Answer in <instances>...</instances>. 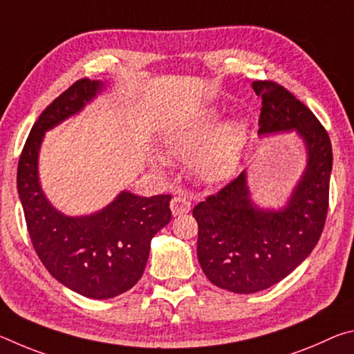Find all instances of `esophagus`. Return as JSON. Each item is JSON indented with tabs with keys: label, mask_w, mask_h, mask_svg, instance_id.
I'll use <instances>...</instances> for the list:
<instances>
[{
	"label": "esophagus",
	"mask_w": 354,
	"mask_h": 354,
	"mask_svg": "<svg viewBox=\"0 0 354 354\" xmlns=\"http://www.w3.org/2000/svg\"><path fill=\"white\" fill-rule=\"evenodd\" d=\"M170 209H171V214L173 215H183V214H187L190 209H192V203L185 195L178 194L171 198L170 203Z\"/></svg>",
	"instance_id": "1"
}]
</instances>
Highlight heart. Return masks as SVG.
<instances>
[{
	"mask_svg": "<svg viewBox=\"0 0 354 354\" xmlns=\"http://www.w3.org/2000/svg\"><path fill=\"white\" fill-rule=\"evenodd\" d=\"M217 124V112L209 111L173 131L167 139L169 151L178 158H194L207 145L205 150L202 149L196 165L201 175L211 181L226 176L232 170L245 136L242 124L231 122L221 127L212 140Z\"/></svg>",
	"mask_w": 354,
	"mask_h": 354,
	"instance_id": "heart-1",
	"label": "heart"
}]
</instances>
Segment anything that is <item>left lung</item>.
Segmentation results:
<instances>
[{"instance_id":"left-lung-1","label":"left lung","mask_w":354,"mask_h":354,"mask_svg":"<svg viewBox=\"0 0 354 354\" xmlns=\"http://www.w3.org/2000/svg\"><path fill=\"white\" fill-rule=\"evenodd\" d=\"M253 88L262 98L259 134L295 129L306 143L308 167L283 211L251 205L245 171L194 207L203 272L236 293L268 289L310 254L326 221L333 169L331 140L313 111L274 81H254Z\"/></svg>"}]
</instances>
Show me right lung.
Returning <instances> with one entry per match:
<instances>
[{
    "mask_svg": "<svg viewBox=\"0 0 354 354\" xmlns=\"http://www.w3.org/2000/svg\"><path fill=\"white\" fill-rule=\"evenodd\" d=\"M101 87L100 81L82 77L59 95L34 123L17 169V189L39 259L59 283L97 299L134 287L145 270L151 239L171 218V195L143 198L122 192L98 214L67 217L41 194L37 156L45 131L81 111Z\"/></svg>",
    "mask_w": 354,
    "mask_h": 354,
    "instance_id": "right-lung-1",
    "label": "right lung"
}]
</instances>
